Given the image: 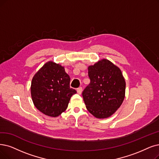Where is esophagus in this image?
Wrapping results in <instances>:
<instances>
[{
    "label": "esophagus",
    "instance_id": "34e87169",
    "mask_svg": "<svg viewBox=\"0 0 159 159\" xmlns=\"http://www.w3.org/2000/svg\"><path fill=\"white\" fill-rule=\"evenodd\" d=\"M77 92H78V94H81V93H82V87H79V88H78L77 89Z\"/></svg>",
    "mask_w": 159,
    "mask_h": 159
}]
</instances>
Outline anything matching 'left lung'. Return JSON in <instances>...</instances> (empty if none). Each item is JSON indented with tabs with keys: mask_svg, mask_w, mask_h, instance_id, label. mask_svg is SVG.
Returning a JSON list of instances; mask_svg holds the SVG:
<instances>
[{
	"mask_svg": "<svg viewBox=\"0 0 159 159\" xmlns=\"http://www.w3.org/2000/svg\"><path fill=\"white\" fill-rule=\"evenodd\" d=\"M88 75L91 82L82 93L87 110L98 119L111 116L125 98L126 84L121 71L103 59L89 66Z\"/></svg>",
	"mask_w": 159,
	"mask_h": 159,
	"instance_id": "left-lung-1",
	"label": "left lung"
}]
</instances>
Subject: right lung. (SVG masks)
<instances>
[{
    "label": "right lung",
    "mask_w": 159,
    "mask_h": 159,
    "mask_svg": "<svg viewBox=\"0 0 159 159\" xmlns=\"http://www.w3.org/2000/svg\"><path fill=\"white\" fill-rule=\"evenodd\" d=\"M70 76L64 67L49 61L33 77L31 97L40 111L50 117H57L66 110L70 99L76 91L70 87Z\"/></svg>",
    "instance_id": "add662e5"
}]
</instances>
